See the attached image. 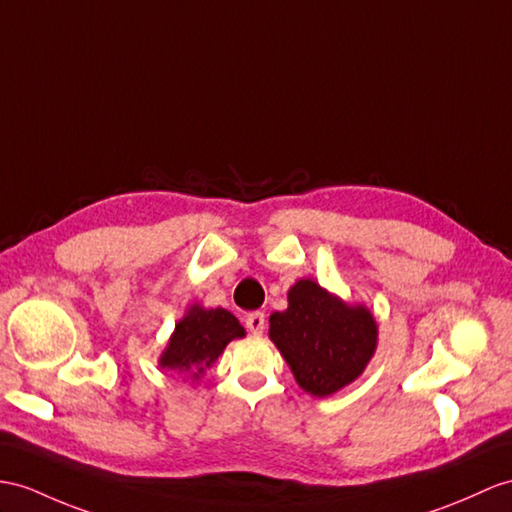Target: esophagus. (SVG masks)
<instances>
[{
    "instance_id": "34e87169",
    "label": "esophagus",
    "mask_w": 512,
    "mask_h": 512,
    "mask_svg": "<svg viewBox=\"0 0 512 512\" xmlns=\"http://www.w3.org/2000/svg\"><path fill=\"white\" fill-rule=\"evenodd\" d=\"M245 328L252 332V334H263V330H265V315L263 313H249L247 317H245Z\"/></svg>"
}]
</instances>
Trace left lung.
Here are the masks:
<instances>
[{"instance_id": "8db88e82", "label": "left lung", "mask_w": 512, "mask_h": 512, "mask_svg": "<svg viewBox=\"0 0 512 512\" xmlns=\"http://www.w3.org/2000/svg\"><path fill=\"white\" fill-rule=\"evenodd\" d=\"M269 339L306 393L328 397L365 371L378 345V323L367 306L345 304L302 278L291 286L289 308L269 317Z\"/></svg>"}]
</instances>
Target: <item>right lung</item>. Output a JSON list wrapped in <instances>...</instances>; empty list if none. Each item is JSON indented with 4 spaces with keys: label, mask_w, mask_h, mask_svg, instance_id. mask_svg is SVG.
I'll return each mask as SVG.
<instances>
[{
    "label": "right lung",
    "mask_w": 512,
    "mask_h": 512,
    "mask_svg": "<svg viewBox=\"0 0 512 512\" xmlns=\"http://www.w3.org/2000/svg\"><path fill=\"white\" fill-rule=\"evenodd\" d=\"M245 330L226 308L191 306L176 323L171 339L162 352L158 365L178 373H193L199 378L234 339H243Z\"/></svg>",
    "instance_id": "right-lung-1"
}]
</instances>
